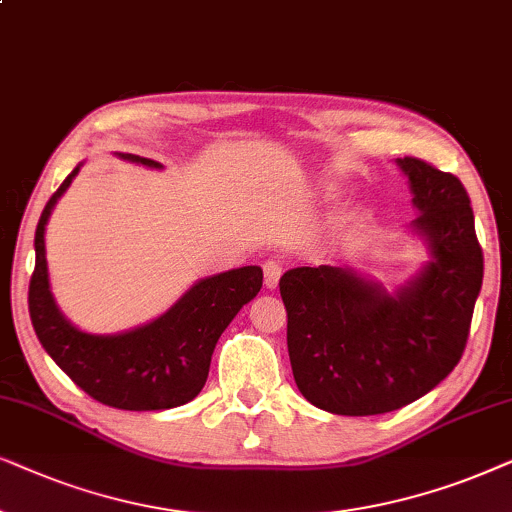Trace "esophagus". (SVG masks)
<instances>
[{"label": "esophagus", "instance_id": "esophagus-1", "mask_svg": "<svg viewBox=\"0 0 512 512\" xmlns=\"http://www.w3.org/2000/svg\"><path fill=\"white\" fill-rule=\"evenodd\" d=\"M283 276V267L274 260L264 262V285H267L269 290H276L278 288V281H281Z\"/></svg>", "mask_w": 512, "mask_h": 512}]
</instances>
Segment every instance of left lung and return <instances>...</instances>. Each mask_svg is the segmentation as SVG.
<instances>
[{
    "mask_svg": "<svg viewBox=\"0 0 512 512\" xmlns=\"http://www.w3.org/2000/svg\"><path fill=\"white\" fill-rule=\"evenodd\" d=\"M410 180L431 262L386 292L353 269L297 267L281 276L295 384L344 417L400 410L454 370L468 342L485 257L461 180L431 163L395 161Z\"/></svg>",
    "mask_w": 512,
    "mask_h": 512,
    "instance_id": "left-lung-1",
    "label": "left lung"
}]
</instances>
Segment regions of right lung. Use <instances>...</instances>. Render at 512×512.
I'll list each match as a JSON object with an SVG mask.
<instances>
[{"label": "right lung", "mask_w": 512, "mask_h": 512, "mask_svg": "<svg viewBox=\"0 0 512 512\" xmlns=\"http://www.w3.org/2000/svg\"><path fill=\"white\" fill-rule=\"evenodd\" d=\"M121 159L161 168L145 156ZM81 163L65 177L46 203L34 231V274L30 278V318L46 353L56 365L102 405L117 410H170L194 400L208 379L217 339L262 288L260 267H241L194 283L185 295L152 323L119 332L88 335L60 313L46 267L44 231L51 210L77 177Z\"/></svg>", "instance_id": "1"}]
</instances>
